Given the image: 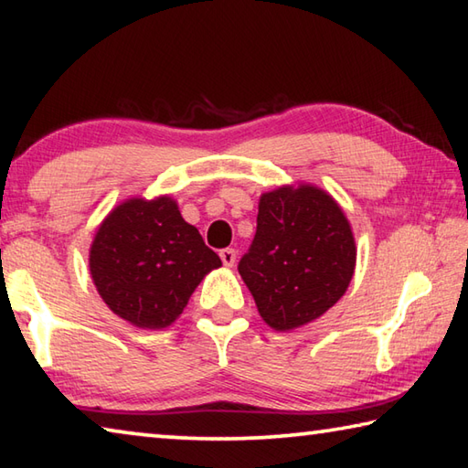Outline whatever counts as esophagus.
<instances>
[{
  "mask_svg": "<svg viewBox=\"0 0 468 468\" xmlns=\"http://www.w3.org/2000/svg\"><path fill=\"white\" fill-rule=\"evenodd\" d=\"M219 259H222V262L226 264V267H234V262H236V250H234V249L219 250Z\"/></svg>",
  "mask_w": 468,
  "mask_h": 468,
  "instance_id": "34e87169",
  "label": "esophagus"
}]
</instances>
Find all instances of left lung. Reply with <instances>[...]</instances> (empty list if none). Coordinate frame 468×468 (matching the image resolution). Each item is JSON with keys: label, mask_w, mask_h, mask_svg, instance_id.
I'll return each instance as SVG.
<instances>
[{"label": "left lung", "mask_w": 468, "mask_h": 468, "mask_svg": "<svg viewBox=\"0 0 468 468\" xmlns=\"http://www.w3.org/2000/svg\"><path fill=\"white\" fill-rule=\"evenodd\" d=\"M356 246L330 193L314 185L262 193L257 234L238 272L272 330L314 322L346 293Z\"/></svg>", "instance_id": "1"}]
</instances>
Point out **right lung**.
<instances>
[{
    "mask_svg": "<svg viewBox=\"0 0 468 468\" xmlns=\"http://www.w3.org/2000/svg\"><path fill=\"white\" fill-rule=\"evenodd\" d=\"M222 267L169 196L132 197L97 228L90 271L110 310L136 328L161 330L183 314L211 269Z\"/></svg>",
    "mask_w": 468,
    "mask_h": 468,
    "instance_id": "1",
    "label": "right lung"
}]
</instances>
